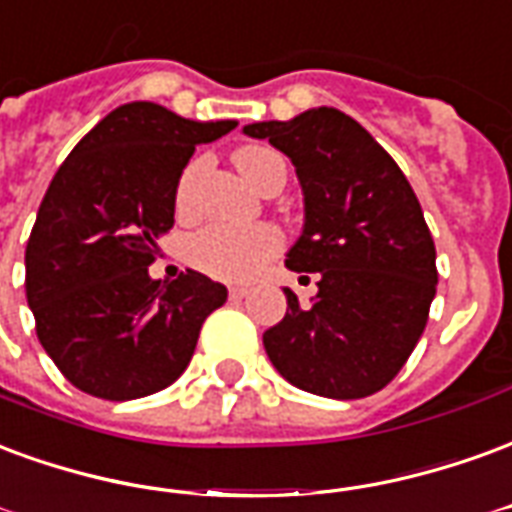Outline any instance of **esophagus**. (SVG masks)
Returning a JSON list of instances; mask_svg holds the SVG:
<instances>
[{"mask_svg": "<svg viewBox=\"0 0 512 512\" xmlns=\"http://www.w3.org/2000/svg\"><path fill=\"white\" fill-rule=\"evenodd\" d=\"M248 294H251V289H248V286H231L229 289L231 300H242V297H248Z\"/></svg>", "mask_w": 512, "mask_h": 512, "instance_id": "1", "label": "esophagus"}]
</instances>
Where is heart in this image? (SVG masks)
Returning <instances> with one entry per match:
<instances>
[{
    "label": "heart",
    "instance_id": "b5f03b06",
    "mask_svg": "<svg viewBox=\"0 0 512 512\" xmlns=\"http://www.w3.org/2000/svg\"><path fill=\"white\" fill-rule=\"evenodd\" d=\"M237 166L242 177L251 185H259L267 177V171L278 163V155L264 147H245L237 152ZM201 171V160H193L188 169L182 171L177 182V210L185 212L190 207L193 185ZM283 248L281 231L267 223L259 226H223L212 223L196 231L188 242V261L210 278L231 283H245L256 278Z\"/></svg>",
    "mask_w": 512,
    "mask_h": 512
}]
</instances>
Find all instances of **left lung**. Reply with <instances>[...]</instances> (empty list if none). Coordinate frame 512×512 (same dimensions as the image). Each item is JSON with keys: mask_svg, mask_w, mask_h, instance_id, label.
<instances>
[{"mask_svg": "<svg viewBox=\"0 0 512 512\" xmlns=\"http://www.w3.org/2000/svg\"><path fill=\"white\" fill-rule=\"evenodd\" d=\"M242 130L292 158L305 229L286 267L319 275L311 302L283 289L289 308L264 333L267 357L305 393L341 401L379 393L420 341L439 281L434 237L412 185L338 108Z\"/></svg>", "mask_w": 512, "mask_h": 512, "instance_id": "8db88e82", "label": "left lung"}]
</instances>
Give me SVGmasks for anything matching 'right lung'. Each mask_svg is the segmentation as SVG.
Returning a JSON list of instances; mask_svg holds the SVG:
<instances>
[{"label": "right lung", "instance_id": "add662e5", "mask_svg": "<svg viewBox=\"0 0 512 512\" xmlns=\"http://www.w3.org/2000/svg\"><path fill=\"white\" fill-rule=\"evenodd\" d=\"M234 128L128 103L100 119L51 179L26 242V302L43 349L81 393L133 401L177 382L204 319L229 297L201 272L152 281L147 267L174 226L190 155Z\"/></svg>", "mask_w": 512, "mask_h": 512}]
</instances>
